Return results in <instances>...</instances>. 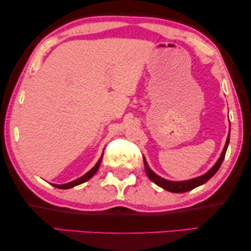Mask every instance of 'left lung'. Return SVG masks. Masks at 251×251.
<instances>
[{"mask_svg": "<svg viewBox=\"0 0 251 251\" xmlns=\"http://www.w3.org/2000/svg\"><path fill=\"white\" fill-rule=\"evenodd\" d=\"M229 139H230V131H229L227 141H226V145H225V148H224V150H223V153H221L220 158L218 159V161L216 162L215 166H213L211 169L207 172V174L200 176H198V178L187 180V181H169V180H166V179L161 178V176H159L158 175H155L154 172L150 169L149 166H148L146 159L143 158V162H145L146 174H147L148 176H149L151 181H153L155 184H158L159 187L166 189V190L170 191V192H175V194H180V192L190 191V190H192V189H195L197 187L201 186V184L206 183L208 180L210 179V178H212L213 175H215L216 172L219 170L221 163H223L224 159H225L226 151H227V148H228V145H229Z\"/></svg>", "mask_w": 251, "mask_h": 251, "instance_id": "1", "label": "left lung"}]
</instances>
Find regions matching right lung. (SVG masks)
Listing matches in <instances>:
<instances>
[{
  "label": "right lung",
  "instance_id": "obj_1",
  "mask_svg": "<svg viewBox=\"0 0 251 251\" xmlns=\"http://www.w3.org/2000/svg\"><path fill=\"white\" fill-rule=\"evenodd\" d=\"M102 157H103V154L101 155L100 159H99V161L97 162L96 166H94L91 170L88 171L87 174H85L84 176H82L81 178L75 180V181H71V182L65 183V184H53V186H54L55 188H59V189H69V188L75 187V186H77V184H81V183H83V182H85V181H88V180L91 179L92 176H94V174H96V172L98 171L99 167H100V163H101V161H102Z\"/></svg>",
  "mask_w": 251,
  "mask_h": 251
}]
</instances>
